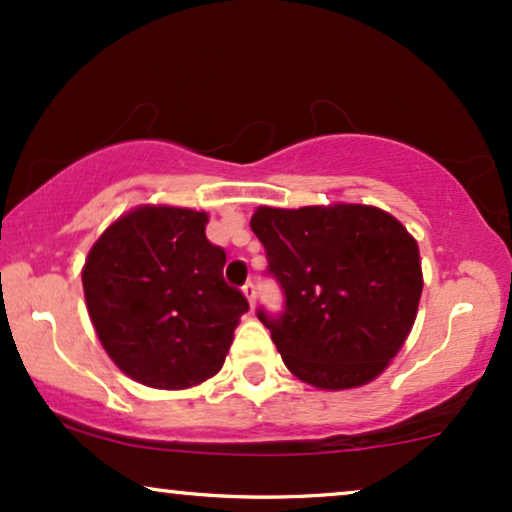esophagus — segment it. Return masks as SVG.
I'll use <instances>...</instances> for the list:
<instances>
[{"instance_id":"obj_1","label":"esophagus","mask_w":512,"mask_h":512,"mask_svg":"<svg viewBox=\"0 0 512 512\" xmlns=\"http://www.w3.org/2000/svg\"><path fill=\"white\" fill-rule=\"evenodd\" d=\"M242 292H244V296H246V299H249V304H251V308H254L256 306V285H254V282H246V285L242 287Z\"/></svg>"}]
</instances>
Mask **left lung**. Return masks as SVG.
Returning a JSON list of instances; mask_svg holds the SVG:
<instances>
[{
  "instance_id": "1",
  "label": "left lung",
  "mask_w": 512,
  "mask_h": 512,
  "mask_svg": "<svg viewBox=\"0 0 512 512\" xmlns=\"http://www.w3.org/2000/svg\"><path fill=\"white\" fill-rule=\"evenodd\" d=\"M268 275L285 311L258 308L292 375L318 389L375 380L415 323L418 242L382 208L361 204L256 208Z\"/></svg>"
}]
</instances>
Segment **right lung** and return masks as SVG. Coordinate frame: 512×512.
I'll return each mask as SVG.
<instances>
[{
    "label": "right lung",
    "mask_w": 512,
    "mask_h": 512,
    "mask_svg": "<svg viewBox=\"0 0 512 512\" xmlns=\"http://www.w3.org/2000/svg\"><path fill=\"white\" fill-rule=\"evenodd\" d=\"M192 208L140 206L94 242L87 311L111 361L154 389H187L223 368L249 301L223 280L225 251Z\"/></svg>",
    "instance_id": "right-lung-1"
}]
</instances>
